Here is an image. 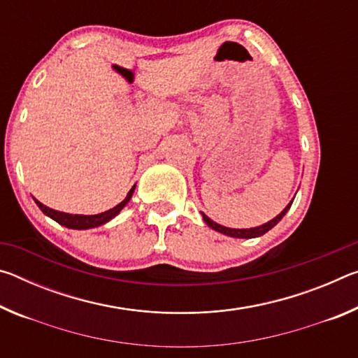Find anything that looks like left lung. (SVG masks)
<instances>
[{
	"mask_svg": "<svg viewBox=\"0 0 358 358\" xmlns=\"http://www.w3.org/2000/svg\"><path fill=\"white\" fill-rule=\"evenodd\" d=\"M290 205H292V202H290L287 207L281 211L280 215H278L276 217H273V220L268 221L266 224H264V226L252 227V229H229V227L221 226V224L213 222L207 215L202 213V216H203V221L207 222L211 229H215V230H217V232H221L224 235H229V237H234V238H254V237H260V235H264L265 232H268L271 227H275L276 224L282 220V216L287 213V210L290 208Z\"/></svg>",
	"mask_w": 358,
	"mask_h": 358,
	"instance_id": "left-lung-1",
	"label": "left lung"
}]
</instances>
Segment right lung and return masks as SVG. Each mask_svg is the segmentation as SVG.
Masks as SVG:
<instances>
[{
  "mask_svg": "<svg viewBox=\"0 0 358 358\" xmlns=\"http://www.w3.org/2000/svg\"><path fill=\"white\" fill-rule=\"evenodd\" d=\"M134 187L132 186V189L129 191L128 197L124 199L123 202L118 203L117 207H113L110 210L104 211V213H99V215H92V216H85V215H69V213H63V211H57V210H52L45 207L44 203H41L39 201L34 202L38 203V207L42 210V213L50 216L52 220H55L58 224H62V226L68 227V229H93V227H98V226H102V224H106L112 220V217L117 216L121 210L124 208V205L129 202V199L132 196V192H134Z\"/></svg>",
  "mask_w": 358,
  "mask_h": 358,
  "instance_id": "add662e5",
  "label": "right lung"
}]
</instances>
